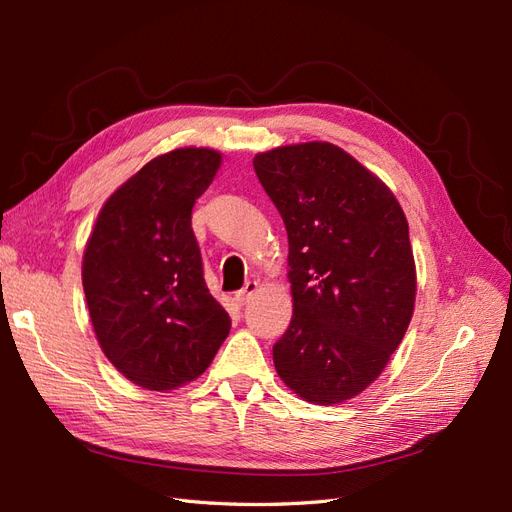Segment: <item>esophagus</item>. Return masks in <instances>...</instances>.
<instances>
[{"label": "esophagus", "mask_w": 512, "mask_h": 512, "mask_svg": "<svg viewBox=\"0 0 512 512\" xmlns=\"http://www.w3.org/2000/svg\"><path fill=\"white\" fill-rule=\"evenodd\" d=\"M258 290V284L256 282H245V286L235 294V299L239 305H245L247 301H250L254 297V292Z\"/></svg>", "instance_id": "esophagus-1"}]
</instances>
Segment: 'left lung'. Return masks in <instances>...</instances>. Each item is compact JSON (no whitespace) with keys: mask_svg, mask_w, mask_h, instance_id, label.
Here are the masks:
<instances>
[{"mask_svg":"<svg viewBox=\"0 0 512 512\" xmlns=\"http://www.w3.org/2000/svg\"><path fill=\"white\" fill-rule=\"evenodd\" d=\"M254 170L288 232L294 309L273 346L275 369L312 404H342L380 376L410 324L406 215L376 175L331 143L258 153Z\"/></svg>","mask_w":512,"mask_h":512,"instance_id":"8db88e82","label":"left lung"}]
</instances>
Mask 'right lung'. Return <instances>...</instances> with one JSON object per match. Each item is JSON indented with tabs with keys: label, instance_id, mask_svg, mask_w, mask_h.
Returning a JSON list of instances; mask_svg holds the SVG:
<instances>
[{
	"label": "right lung",
	"instance_id": "add662e5",
	"mask_svg": "<svg viewBox=\"0 0 512 512\" xmlns=\"http://www.w3.org/2000/svg\"><path fill=\"white\" fill-rule=\"evenodd\" d=\"M222 156L183 147L151 160L106 200L83 256L91 324L106 359L149 391L198 378L230 331L205 284L192 207Z\"/></svg>",
	"mask_w": 512,
	"mask_h": 512
}]
</instances>
